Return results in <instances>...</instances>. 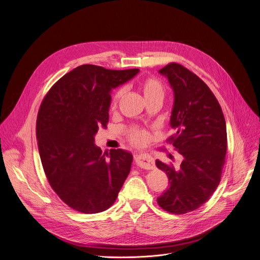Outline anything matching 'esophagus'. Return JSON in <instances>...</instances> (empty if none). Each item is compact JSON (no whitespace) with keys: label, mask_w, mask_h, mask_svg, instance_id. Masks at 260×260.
Returning a JSON list of instances; mask_svg holds the SVG:
<instances>
[{"label":"esophagus","mask_w":260,"mask_h":260,"mask_svg":"<svg viewBox=\"0 0 260 260\" xmlns=\"http://www.w3.org/2000/svg\"><path fill=\"white\" fill-rule=\"evenodd\" d=\"M135 161L138 167L142 168V169H146V170H150L154 168V160L151 156L146 155V154H142L139 153L135 155Z\"/></svg>","instance_id":"obj_1"}]
</instances>
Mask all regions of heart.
<instances>
[{
	"label": "heart",
	"mask_w": 260,
	"mask_h": 260,
	"mask_svg": "<svg viewBox=\"0 0 260 260\" xmlns=\"http://www.w3.org/2000/svg\"><path fill=\"white\" fill-rule=\"evenodd\" d=\"M140 91L142 92L143 96L147 102L152 100H160L162 101L165 95V87L162 83L152 77L145 78L141 80L138 84ZM123 90L119 89L115 92V94L111 101V110H115L118 106V103L123 96ZM128 139L135 144H142L147 139V132L143 128H140L138 126H131L126 129Z\"/></svg>",
	"instance_id": "1"
}]
</instances>
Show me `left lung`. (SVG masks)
Segmentation results:
<instances>
[{
	"label": "left lung",
	"instance_id": "obj_1",
	"mask_svg": "<svg viewBox=\"0 0 260 260\" xmlns=\"http://www.w3.org/2000/svg\"><path fill=\"white\" fill-rule=\"evenodd\" d=\"M158 73L167 77L174 91L170 125L175 134L167 142L183 160L178 170L155 160L169 179L157 203L171 214L182 215L203 205L220 183L227 150L226 122L214 93L195 74L174 62Z\"/></svg>",
	"mask_w": 260,
	"mask_h": 260
}]
</instances>
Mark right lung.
<instances>
[{
  "mask_svg": "<svg viewBox=\"0 0 260 260\" xmlns=\"http://www.w3.org/2000/svg\"><path fill=\"white\" fill-rule=\"evenodd\" d=\"M139 72L78 66L50 89L40 105L36 137L44 173L60 199L77 211L108 209L131 171V152L111 149L103 154L94 136L109 122L111 90Z\"/></svg>",
  "mask_w": 260,
  "mask_h": 260,
  "instance_id": "right-lung-1",
  "label": "right lung"
}]
</instances>
